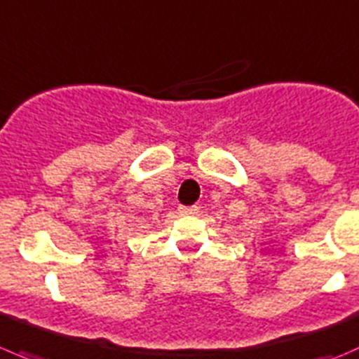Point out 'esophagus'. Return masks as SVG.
Here are the masks:
<instances>
[{
  "label": "esophagus",
  "instance_id": "1",
  "mask_svg": "<svg viewBox=\"0 0 359 359\" xmlns=\"http://www.w3.org/2000/svg\"><path fill=\"white\" fill-rule=\"evenodd\" d=\"M179 210H180V214H184V215H194V214H198V210H200V208L196 207V205H193V207H179Z\"/></svg>",
  "mask_w": 359,
  "mask_h": 359
}]
</instances>
